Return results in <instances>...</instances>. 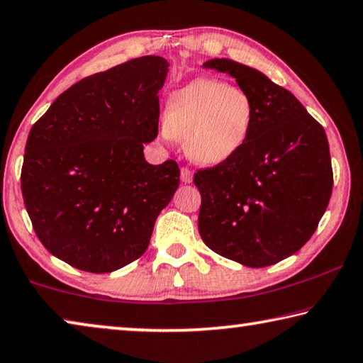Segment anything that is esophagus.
<instances>
[{
  "label": "esophagus",
  "instance_id": "1",
  "mask_svg": "<svg viewBox=\"0 0 363 363\" xmlns=\"http://www.w3.org/2000/svg\"><path fill=\"white\" fill-rule=\"evenodd\" d=\"M192 179H194L192 171H190L189 168H182L181 169V181L186 182V184H190V182H192Z\"/></svg>",
  "mask_w": 363,
  "mask_h": 363
}]
</instances>
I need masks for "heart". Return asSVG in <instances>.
Instances as JSON below:
<instances>
[{
    "label": "heart",
    "instance_id": "heart-1",
    "mask_svg": "<svg viewBox=\"0 0 363 363\" xmlns=\"http://www.w3.org/2000/svg\"><path fill=\"white\" fill-rule=\"evenodd\" d=\"M256 106L240 88L216 78H199L168 97L160 136L186 139L189 157L218 167L238 155L251 138Z\"/></svg>",
    "mask_w": 363,
    "mask_h": 363
}]
</instances>
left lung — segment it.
<instances>
[{
	"label": "left lung",
	"instance_id": "obj_1",
	"mask_svg": "<svg viewBox=\"0 0 363 363\" xmlns=\"http://www.w3.org/2000/svg\"><path fill=\"white\" fill-rule=\"evenodd\" d=\"M205 69L229 73L255 101L245 149L229 162L199 169V232L214 253L266 267L296 253L327 210L333 169L328 139L290 91L248 65L211 59Z\"/></svg>",
	"mask_w": 363,
	"mask_h": 363
}]
</instances>
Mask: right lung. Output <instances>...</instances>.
<instances>
[{
  "label": "right lung",
  "mask_w": 363,
  "mask_h": 363,
  "mask_svg": "<svg viewBox=\"0 0 363 363\" xmlns=\"http://www.w3.org/2000/svg\"><path fill=\"white\" fill-rule=\"evenodd\" d=\"M168 67L144 56L79 79L30 130L23 203L43 247L73 267L106 274L136 261L179 187L174 160L144 158Z\"/></svg>",
  "instance_id": "obj_1"
}]
</instances>
